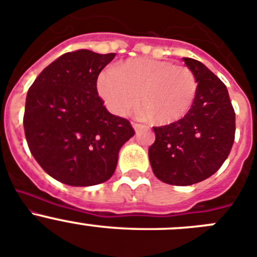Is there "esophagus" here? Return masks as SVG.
<instances>
[{"label": "esophagus", "mask_w": 257, "mask_h": 257, "mask_svg": "<svg viewBox=\"0 0 257 257\" xmlns=\"http://www.w3.org/2000/svg\"><path fill=\"white\" fill-rule=\"evenodd\" d=\"M132 126H133V129L136 132H138L141 129V125H140V124H137V123H132Z\"/></svg>", "instance_id": "1"}]
</instances>
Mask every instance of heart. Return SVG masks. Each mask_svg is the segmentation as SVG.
<instances>
[{
  "label": "heart",
  "mask_w": 257,
  "mask_h": 257,
  "mask_svg": "<svg viewBox=\"0 0 257 257\" xmlns=\"http://www.w3.org/2000/svg\"><path fill=\"white\" fill-rule=\"evenodd\" d=\"M97 92L115 115H125L138 101L137 112L155 125L183 119L195 102L197 80L188 68L155 59H129L97 77Z\"/></svg>",
  "instance_id": "1"
}]
</instances>
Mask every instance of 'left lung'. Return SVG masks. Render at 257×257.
Here are the masks:
<instances>
[{
    "label": "left lung",
    "mask_w": 257,
    "mask_h": 257,
    "mask_svg": "<svg viewBox=\"0 0 257 257\" xmlns=\"http://www.w3.org/2000/svg\"><path fill=\"white\" fill-rule=\"evenodd\" d=\"M195 74L197 93L188 114L170 125L154 128L149 149L152 172L173 186H191L211 177L234 142L235 114L225 84L202 62L183 57Z\"/></svg>",
    "instance_id": "8db88e82"
}]
</instances>
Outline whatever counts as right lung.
Masks as SVG:
<instances>
[{
  "instance_id": "right-lung-1",
  "label": "right lung",
  "mask_w": 257,
  "mask_h": 257,
  "mask_svg": "<svg viewBox=\"0 0 257 257\" xmlns=\"http://www.w3.org/2000/svg\"><path fill=\"white\" fill-rule=\"evenodd\" d=\"M115 54L68 52L51 62L29 88L24 132L32 155L48 175L73 187L96 186L114 174L131 123L106 110L97 77Z\"/></svg>"
}]
</instances>
